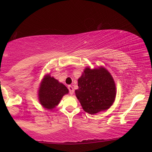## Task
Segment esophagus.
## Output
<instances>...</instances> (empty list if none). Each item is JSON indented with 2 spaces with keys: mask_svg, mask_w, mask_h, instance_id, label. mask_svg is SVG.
<instances>
[{
  "mask_svg": "<svg viewBox=\"0 0 152 152\" xmlns=\"http://www.w3.org/2000/svg\"><path fill=\"white\" fill-rule=\"evenodd\" d=\"M68 89H69V91H70V94L71 95H72V94H74V92L73 87L70 85V86H68Z\"/></svg>",
  "mask_w": 152,
  "mask_h": 152,
  "instance_id": "obj_1",
  "label": "esophagus"
}]
</instances>
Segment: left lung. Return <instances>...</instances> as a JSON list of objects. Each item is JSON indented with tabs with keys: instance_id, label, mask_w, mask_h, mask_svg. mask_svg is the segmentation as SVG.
Instances as JSON below:
<instances>
[{
	"instance_id": "left-lung-1",
	"label": "left lung",
	"mask_w": 152,
	"mask_h": 152,
	"mask_svg": "<svg viewBox=\"0 0 152 152\" xmlns=\"http://www.w3.org/2000/svg\"><path fill=\"white\" fill-rule=\"evenodd\" d=\"M78 86L76 96L89 114L109 109L115 102L117 92L114 79L104 67H86L78 80Z\"/></svg>"
}]
</instances>
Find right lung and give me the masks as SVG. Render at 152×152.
I'll return each mask as SVG.
<instances>
[{
    "mask_svg": "<svg viewBox=\"0 0 152 152\" xmlns=\"http://www.w3.org/2000/svg\"><path fill=\"white\" fill-rule=\"evenodd\" d=\"M69 91L57 79L46 74L41 82L38 90V99L41 105L48 110H53L60 103L62 97Z\"/></svg>",
    "mask_w": 152,
    "mask_h": 152,
    "instance_id": "obj_1",
    "label": "right lung"
}]
</instances>
